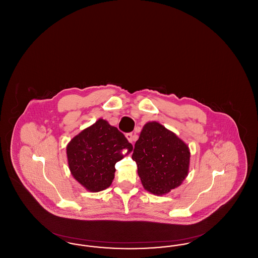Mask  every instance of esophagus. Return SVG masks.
Returning a JSON list of instances; mask_svg holds the SVG:
<instances>
[{"label": "esophagus", "mask_w": 258, "mask_h": 258, "mask_svg": "<svg viewBox=\"0 0 258 258\" xmlns=\"http://www.w3.org/2000/svg\"><path fill=\"white\" fill-rule=\"evenodd\" d=\"M125 137L127 138V140H128L131 143H134L135 141V139H136V138H135V135H134L133 133H128V134H126V135H125Z\"/></svg>", "instance_id": "obj_1"}]
</instances>
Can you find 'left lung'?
<instances>
[{"instance_id": "1", "label": "left lung", "mask_w": 258, "mask_h": 258, "mask_svg": "<svg viewBox=\"0 0 258 258\" xmlns=\"http://www.w3.org/2000/svg\"><path fill=\"white\" fill-rule=\"evenodd\" d=\"M189 158L184 141L158 122L143 126L133 154L144 188L158 196L168 194L183 183Z\"/></svg>"}]
</instances>
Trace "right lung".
<instances>
[{"mask_svg": "<svg viewBox=\"0 0 258 258\" xmlns=\"http://www.w3.org/2000/svg\"><path fill=\"white\" fill-rule=\"evenodd\" d=\"M124 149L128 154L133 151V145L117 127L99 119L68 144L70 170L74 179L88 190H103L112 184L115 164L123 159Z\"/></svg>", "mask_w": 258, "mask_h": 258, "instance_id": "add662e5", "label": "right lung"}]
</instances>
